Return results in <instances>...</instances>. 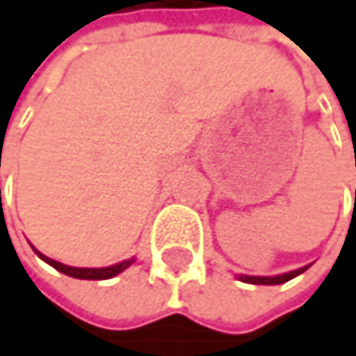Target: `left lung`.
<instances>
[{
	"mask_svg": "<svg viewBox=\"0 0 356 356\" xmlns=\"http://www.w3.org/2000/svg\"><path fill=\"white\" fill-rule=\"evenodd\" d=\"M309 265L305 267H299L295 271H289V273H280V275H239L241 282H248V284H265V286H275V284H284V282H289L297 275H301L303 271H307Z\"/></svg>",
	"mask_w": 356,
	"mask_h": 356,
	"instance_id": "obj_1",
	"label": "left lung"
}]
</instances>
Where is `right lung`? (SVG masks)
Masks as SVG:
<instances>
[{
	"instance_id": "add662e5",
	"label": "right lung",
	"mask_w": 356,
	"mask_h": 356,
	"mask_svg": "<svg viewBox=\"0 0 356 356\" xmlns=\"http://www.w3.org/2000/svg\"><path fill=\"white\" fill-rule=\"evenodd\" d=\"M33 252L42 258V261L47 265H51L53 269H57L59 273H65V275H70V277H76V280H111L115 275H119L121 271H126L132 263H134V258H128V261H121L117 265H111V267H70V265H63L59 261H53V258L44 256L42 252H38L33 248Z\"/></svg>"
}]
</instances>
